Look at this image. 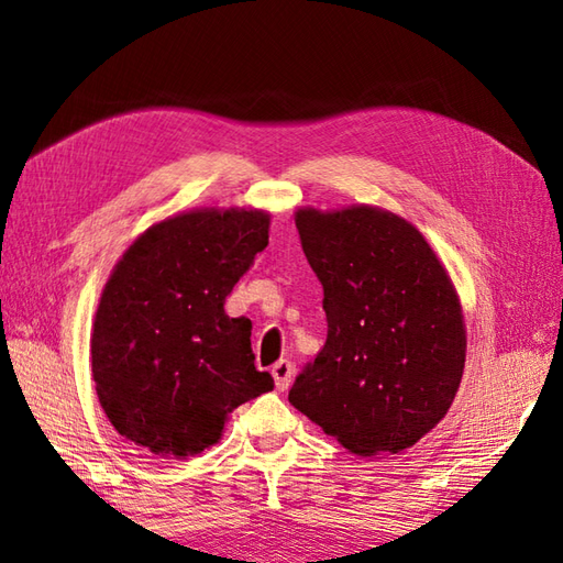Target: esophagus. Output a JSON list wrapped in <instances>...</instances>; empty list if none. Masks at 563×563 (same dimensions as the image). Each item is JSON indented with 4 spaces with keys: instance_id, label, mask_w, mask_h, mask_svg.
<instances>
[{
    "instance_id": "34e87169",
    "label": "esophagus",
    "mask_w": 563,
    "mask_h": 563,
    "mask_svg": "<svg viewBox=\"0 0 563 563\" xmlns=\"http://www.w3.org/2000/svg\"><path fill=\"white\" fill-rule=\"evenodd\" d=\"M271 375H273V379H275V387H278L280 391H285V389H288V387L292 385L295 367H292V363H290V361H278V363L273 365Z\"/></svg>"
}]
</instances>
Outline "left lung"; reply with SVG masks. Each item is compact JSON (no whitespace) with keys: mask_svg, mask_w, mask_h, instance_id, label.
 Wrapping results in <instances>:
<instances>
[{"mask_svg":"<svg viewBox=\"0 0 563 563\" xmlns=\"http://www.w3.org/2000/svg\"><path fill=\"white\" fill-rule=\"evenodd\" d=\"M295 224L329 333L290 404L357 457L413 448L445 418L464 373L466 327L448 268L385 208H297Z\"/></svg>","mask_w":563,"mask_h":563,"instance_id":"left-lung-1","label":"left lung"}]
</instances>
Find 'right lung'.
Here are the masks:
<instances>
[{
    "mask_svg": "<svg viewBox=\"0 0 563 563\" xmlns=\"http://www.w3.org/2000/svg\"><path fill=\"white\" fill-rule=\"evenodd\" d=\"M268 230V210L196 208L147 227L115 263L91 327V377L125 440L194 457L218 445L236 406L273 389L251 321L224 312Z\"/></svg>",
    "mask_w": 563,
    "mask_h": 563,
    "instance_id": "1",
    "label": "right lung"
}]
</instances>
